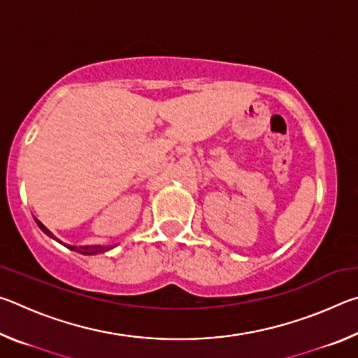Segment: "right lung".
I'll list each match as a JSON object with an SVG mask.
<instances>
[{"label": "right lung", "instance_id": "right-lung-1", "mask_svg": "<svg viewBox=\"0 0 358 358\" xmlns=\"http://www.w3.org/2000/svg\"><path fill=\"white\" fill-rule=\"evenodd\" d=\"M36 222H38V226L41 227V230L44 234H47L48 237H52V238H55L52 235V232L50 230H48L44 224H42L41 221H38L36 220ZM110 248H113V246H69V250H72V251H77V252H80V254H98V252H104V251H107V250H110Z\"/></svg>", "mask_w": 358, "mask_h": 358}]
</instances>
